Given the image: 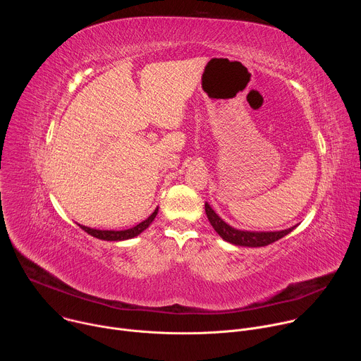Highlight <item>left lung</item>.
I'll return each instance as SVG.
<instances>
[{"instance_id": "8db88e82", "label": "left lung", "mask_w": 361, "mask_h": 361, "mask_svg": "<svg viewBox=\"0 0 361 361\" xmlns=\"http://www.w3.org/2000/svg\"><path fill=\"white\" fill-rule=\"evenodd\" d=\"M205 214H207V219L213 228L217 231V234L226 240L227 243H231L234 245H241V247H264L269 245L284 235H287L291 228L281 230V231H243L231 227L226 221H223L216 212L210 207L209 202H205Z\"/></svg>"}]
</instances>
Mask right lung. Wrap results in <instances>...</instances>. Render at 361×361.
<instances>
[{
	"mask_svg": "<svg viewBox=\"0 0 361 361\" xmlns=\"http://www.w3.org/2000/svg\"><path fill=\"white\" fill-rule=\"evenodd\" d=\"M157 212L159 209L154 210V213L144 221H141L140 224L131 227V228H127V230H97V228H90V227H85V226H81L78 224L85 233H88L90 235L95 237V238H99V240H107V241H123V240H128V238H133V237H137L138 234H141L145 228H148V226L154 221V219H156L157 216Z\"/></svg>",
	"mask_w": 361,
	"mask_h": 361,
	"instance_id": "1",
	"label": "right lung"
}]
</instances>
